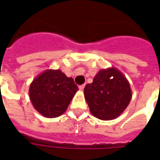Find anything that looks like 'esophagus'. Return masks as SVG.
<instances>
[{
	"label": "esophagus",
	"mask_w": 160,
	"mask_h": 160,
	"mask_svg": "<svg viewBox=\"0 0 160 160\" xmlns=\"http://www.w3.org/2000/svg\"><path fill=\"white\" fill-rule=\"evenodd\" d=\"M84 87H85V86H84V85H81V86H80V87H79V89H80V91H83Z\"/></svg>",
	"instance_id": "34e87169"
}]
</instances>
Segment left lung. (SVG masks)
Returning <instances> with one entry per match:
<instances>
[{"label": "left lung", "mask_w": 160, "mask_h": 160, "mask_svg": "<svg viewBox=\"0 0 160 160\" xmlns=\"http://www.w3.org/2000/svg\"><path fill=\"white\" fill-rule=\"evenodd\" d=\"M92 115L100 120L118 118L128 107L132 98L130 85L123 73L116 68L101 69L92 83L84 89Z\"/></svg>", "instance_id": "obj_1"}]
</instances>
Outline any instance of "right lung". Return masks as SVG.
<instances>
[{"label": "right lung", "mask_w": 160, "mask_h": 160, "mask_svg": "<svg viewBox=\"0 0 160 160\" xmlns=\"http://www.w3.org/2000/svg\"><path fill=\"white\" fill-rule=\"evenodd\" d=\"M79 88L73 78L60 69H46L30 85L29 97L33 107L48 118L62 115Z\"/></svg>", "instance_id": "obj_1"}]
</instances>
